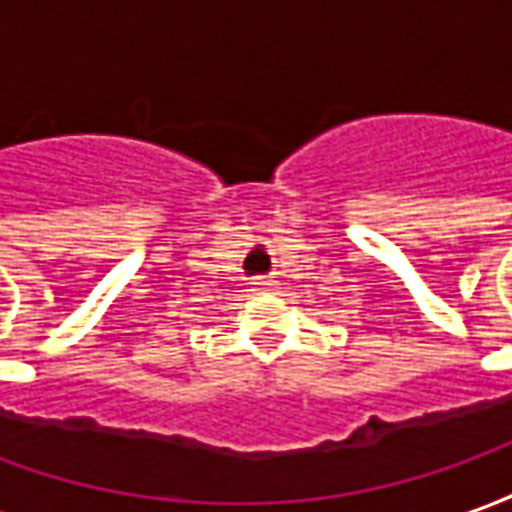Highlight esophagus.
<instances>
[{
  "label": "esophagus",
  "instance_id": "esophagus-1",
  "mask_svg": "<svg viewBox=\"0 0 512 512\" xmlns=\"http://www.w3.org/2000/svg\"><path fill=\"white\" fill-rule=\"evenodd\" d=\"M252 285H255V290H257V293H268V290H274V285H277V282H274V279L257 277L255 282H252Z\"/></svg>",
  "mask_w": 512,
  "mask_h": 512
}]
</instances>
